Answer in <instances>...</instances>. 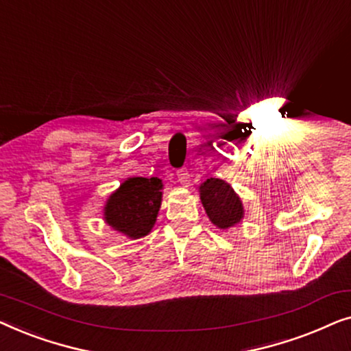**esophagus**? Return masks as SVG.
Segmentation results:
<instances>
[{
	"label": "esophagus",
	"instance_id": "34e87169",
	"mask_svg": "<svg viewBox=\"0 0 351 351\" xmlns=\"http://www.w3.org/2000/svg\"><path fill=\"white\" fill-rule=\"evenodd\" d=\"M177 179H179L182 186H190V174L186 171H180L177 174Z\"/></svg>",
	"mask_w": 351,
	"mask_h": 351
}]
</instances>
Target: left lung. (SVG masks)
Instances as JSON below:
<instances>
[{
	"label": "left lung",
	"instance_id": "left-lung-1",
	"mask_svg": "<svg viewBox=\"0 0 351 351\" xmlns=\"http://www.w3.org/2000/svg\"><path fill=\"white\" fill-rule=\"evenodd\" d=\"M201 204L210 222L220 230H228L244 219V206L233 186L222 179L210 177L199 185Z\"/></svg>",
	"mask_w": 351,
	"mask_h": 351
}]
</instances>
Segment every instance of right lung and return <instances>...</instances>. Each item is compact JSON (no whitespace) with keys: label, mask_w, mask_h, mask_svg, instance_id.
<instances>
[{"label":"right lung","mask_w":351,"mask_h":351,"mask_svg":"<svg viewBox=\"0 0 351 351\" xmlns=\"http://www.w3.org/2000/svg\"><path fill=\"white\" fill-rule=\"evenodd\" d=\"M162 189L158 177H128L105 201V223L129 239L147 237L156 223Z\"/></svg>","instance_id":"obj_1"}]
</instances>
